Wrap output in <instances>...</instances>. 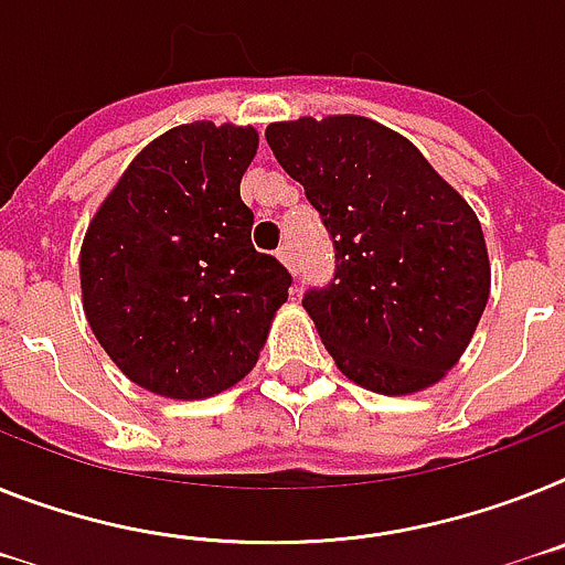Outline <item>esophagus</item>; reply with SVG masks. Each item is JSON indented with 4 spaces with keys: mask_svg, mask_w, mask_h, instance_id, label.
<instances>
[{
    "mask_svg": "<svg viewBox=\"0 0 565 565\" xmlns=\"http://www.w3.org/2000/svg\"><path fill=\"white\" fill-rule=\"evenodd\" d=\"M275 255H278V260H281L284 267L290 269V273H296V264H292V246L290 244H284L281 249H278V253H275Z\"/></svg>",
    "mask_w": 565,
    "mask_h": 565,
    "instance_id": "34e87169",
    "label": "esophagus"
}]
</instances>
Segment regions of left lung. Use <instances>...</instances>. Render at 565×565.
I'll return each instance as SVG.
<instances>
[{"label": "left lung", "mask_w": 565, "mask_h": 565, "mask_svg": "<svg viewBox=\"0 0 565 565\" xmlns=\"http://www.w3.org/2000/svg\"><path fill=\"white\" fill-rule=\"evenodd\" d=\"M267 143L333 238V281L301 305L335 367L385 396L436 385L491 292L466 198L407 137L359 114L269 122Z\"/></svg>", "instance_id": "8db88e82"}]
</instances>
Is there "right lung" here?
Masks as SVG:
<instances>
[{"label":"right lung","mask_w":565,"mask_h":565,"mask_svg":"<svg viewBox=\"0 0 565 565\" xmlns=\"http://www.w3.org/2000/svg\"><path fill=\"white\" fill-rule=\"evenodd\" d=\"M253 126L210 120L151 140L79 249L83 310L111 362L166 399H206L258 362L290 273L249 241L241 178Z\"/></svg>","instance_id":"obj_1"}]
</instances>
